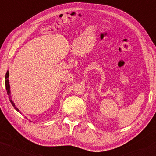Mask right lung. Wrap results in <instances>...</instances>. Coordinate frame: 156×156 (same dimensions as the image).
I'll return each instance as SVG.
<instances>
[{"label": "right lung", "mask_w": 156, "mask_h": 156, "mask_svg": "<svg viewBox=\"0 0 156 156\" xmlns=\"http://www.w3.org/2000/svg\"><path fill=\"white\" fill-rule=\"evenodd\" d=\"M9 71H7L6 73V77H5V78H6V80H5V83H6V91H7V94H8V95L9 96V100H10L11 103H12V105H13L14 108H15V109L16 111H17V112H20V110L17 108V107H16L15 103H14V101L12 100V97H11V91H10L9 81Z\"/></svg>", "instance_id": "obj_1"}]
</instances>
